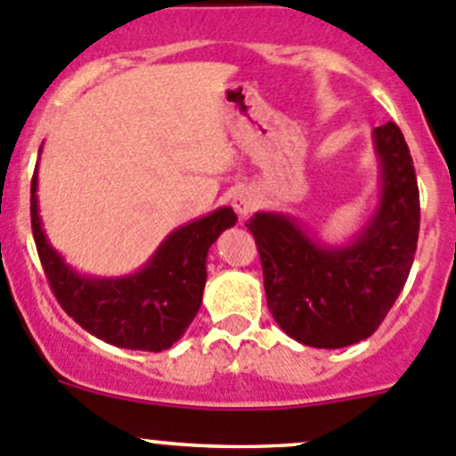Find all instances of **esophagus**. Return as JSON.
Here are the masks:
<instances>
[{
  "mask_svg": "<svg viewBox=\"0 0 456 456\" xmlns=\"http://www.w3.org/2000/svg\"><path fill=\"white\" fill-rule=\"evenodd\" d=\"M258 202H260L258 193H256V189H251V187H238L236 193H233V198H232L233 209H236L240 216H249L251 211L258 207Z\"/></svg>",
  "mask_w": 456,
  "mask_h": 456,
  "instance_id": "esophagus-1",
  "label": "esophagus"
}]
</instances>
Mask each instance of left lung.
<instances>
[{
	"label": "left lung",
	"instance_id": "8db88e82",
	"mask_svg": "<svg viewBox=\"0 0 456 456\" xmlns=\"http://www.w3.org/2000/svg\"><path fill=\"white\" fill-rule=\"evenodd\" d=\"M374 153L381 169L377 209L346 245H325L276 211H258L245 223L260 251L269 312L303 346L336 350L372 336L408 281L419 187L395 122L374 129Z\"/></svg>",
	"mask_w": 456,
	"mask_h": 456
}]
</instances>
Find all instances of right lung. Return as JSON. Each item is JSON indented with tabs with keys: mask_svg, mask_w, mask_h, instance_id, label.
<instances>
[{
	"mask_svg": "<svg viewBox=\"0 0 456 456\" xmlns=\"http://www.w3.org/2000/svg\"><path fill=\"white\" fill-rule=\"evenodd\" d=\"M236 220L232 207H220L214 214L174 229L135 273L84 276L53 249L44 233L37 207V167L30 183L33 238L53 294L84 330L126 350L162 352L180 340L200 309L209 247Z\"/></svg>",
	"mask_w": 456,
	"mask_h": 456,
	"instance_id": "right-lung-1",
	"label": "right lung"
}]
</instances>
